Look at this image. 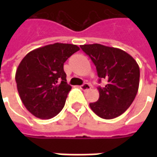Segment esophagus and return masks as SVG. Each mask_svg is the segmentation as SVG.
Listing matches in <instances>:
<instances>
[{
  "mask_svg": "<svg viewBox=\"0 0 157 157\" xmlns=\"http://www.w3.org/2000/svg\"><path fill=\"white\" fill-rule=\"evenodd\" d=\"M79 88H80L81 90H83V91H87L89 89H91V86H90L89 84H87V83H85V84H83L82 86H80Z\"/></svg>",
  "mask_w": 157,
  "mask_h": 157,
  "instance_id": "34e87169",
  "label": "esophagus"
}]
</instances>
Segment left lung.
Segmentation results:
<instances>
[{
  "mask_svg": "<svg viewBox=\"0 0 157 157\" xmlns=\"http://www.w3.org/2000/svg\"><path fill=\"white\" fill-rule=\"evenodd\" d=\"M80 48L95 64L99 78L106 80L105 87L98 88L100 98L90 103L91 109L102 119L120 116L131 105L138 92V63L129 54L118 48L100 44H84Z\"/></svg>",
  "mask_w": 157,
  "mask_h": 157,
  "instance_id": "obj_1",
  "label": "left lung"
}]
</instances>
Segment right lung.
Here are the masks:
<instances>
[{"mask_svg": "<svg viewBox=\"0 0 157 157\" xmlns=\"http://www.w3.org/2000/svg\"><path fill=\"white\" fill-rule=\"evenodd\" d=\"M78 51L75 44L56 43L33 50L22 58L15 82L23 105L34 116L47 120L63 109L71 89L63 63Z\"/></svg>", "mask_w": 157, "mask_h": 157, "instance_id": "add662e5", "label": "right lung"}]
</instances>
